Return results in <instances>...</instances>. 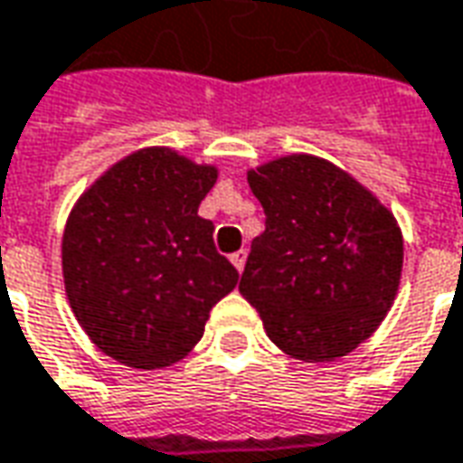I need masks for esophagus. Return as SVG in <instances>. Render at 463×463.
<instances>
[{
    "label": "esophagus",
    "instance_id": "34e87169",
    "mask_svg": "<svg viewBox=\"0 0 463 463\" xmlns=\"http://www.w3.org/2000/svg\"><path fill=\"white\" fill-rule=\"evenodd\" d=\"M229 260H232V265H234V268L241 272V269H244V265H247V250H239V252L232 254Z\"/></svg>",
    "mask_w": 463,
    "mask_h": 463
}]
</instances>
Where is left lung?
Masks as SVG:
<instances>
[{
    "label": "left lung",
    "mask_w": 463,
    "mask_h": 463,
    "mask_svg": "<svg viewBox=\"0 0 463 463\" xmlns=\"http://www.w3.org/2000/svg\"><path fill=\"white\" fill-rule=\"evenodd\" d=\"M265 209L239 293L269 341L300 362H334L383 324L398 296L402 232L392 211L346 170L285 155L247 170Z\"/></svg>",
    "instance_id": "1"
}]
</instances>
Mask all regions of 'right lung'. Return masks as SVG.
Instances as JSON below:
<instances>
[{
  "label": "right lung",
  "instance_id": "add662e5",
  "mask_svg": "<svg viewBox=\"0 0 463 463\" xmlns=\"http://www.w3.org/2000/svg\"><path fill=\"white\" fill-rule=\"evenodd\" d=\"M219 170L170 147L122 157L71 209L63 282L80 328L135 369L181 362L203 336L209 311L237 288L198 216Z\"/></svg>",
  "mask_w": 463,
  "mask_h": 463
}]
</instances>
